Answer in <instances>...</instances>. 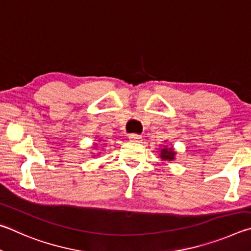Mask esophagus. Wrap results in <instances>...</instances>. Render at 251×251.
<instances>
[{"label": "esophagus", "instance_id": "esophagus-1", "mask_svg": "<svg viewBox=\"0 0 251 251\" xmlns=\"http://www.w3.org/2000/svg\"><path fill=\"white\" fill-rule=\"evenodd\" d=\"M129 139H130V141H132V142H140L142 140V137L140 134L132 133L129 135Z\"/></svg>", "mask_w": 251, "mask_h": 251}]
</instances>
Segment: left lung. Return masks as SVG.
Here are the masks:
<instances>
[{
    "label": "left lung",
    "mask_w": 251,
    "mask_h": 251,
    "mask_svg": "<svg viewBox=\"0 0 251 251\" xmlns=\"http://www.w3.org/2000/svg\"><path fill=\"white\" fill-rule=\"evenodd\" d=\"M175 155H176V152L174 151L173 148H169L168 146H164L161 149L160 156L162 160L164 161H173L175 159Z\"/></svg>",
    "instance_id": "8db88e82"
}]
</instances>
